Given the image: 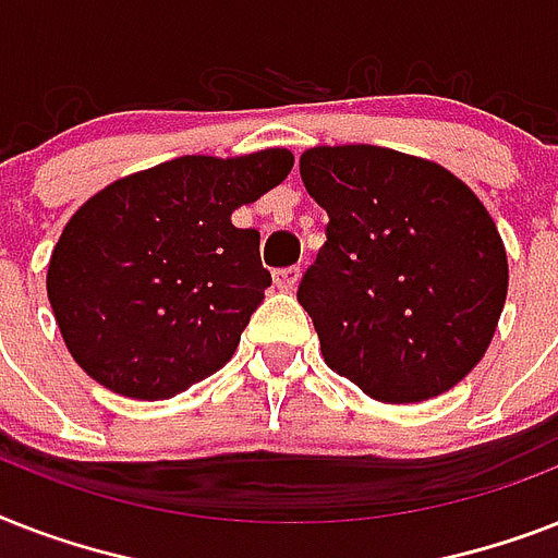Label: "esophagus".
<instances>
[{
  "label": "esophagus",
  "instance_id": "obj_1",
  "mask_svg": "<svg viewBox=\"0 0 558 558\" xmlns=\"http://www.w3.org/2000/svg\"><path fill=\"white\" fill-rule=\"evenodd\" d=\"M271 280H275V287H278L280 292H292V289L298 287V280H301V269H298V266L278 269L275 275H271Z\"/></svg>",
  "mask_w": 558,
  "mask_h": 558
}]
</instances>
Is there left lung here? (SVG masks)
I'll use <instances>...</instances> for the list:
<instances>
[{"label":"left lung","instance_id":"8db88e82","mask_svg":"<svg viewBox=\"0 0 558 558\" xmlns=\"http://www.w3.org/2000/svg\"><path fill=\"white\" fill-rule=\"evenodd\" d=\"M327 243L298 287L330 371L376 402H423L484 359L507 248L475 191L437 161L339 144L301 156Z\"/></svg>","mask_w":558,"mask_h":558}]
</instances>
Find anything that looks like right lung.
<instances>
[{"mask_svg": "<svg viewBox=\"0 0 558 558\" xmlns=\"http://www.w3.org/2000/svg\"><path fill=\"white\" fill-rule=\"evenodd\" d=\"M283 147L179 156L118 179L65 222L46 289L72 359L130 399H170L234 356L271 275L231 222L289 177Z\"/></svg>", "mask_w": 558, "mask_h": 558, "instance_id": "right-lung-1", "label": "right lung"}]
</instances>
